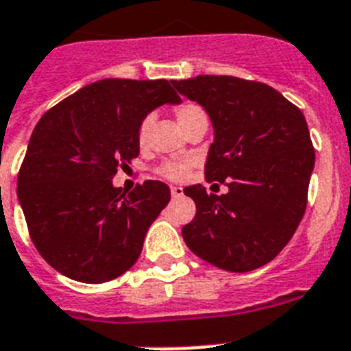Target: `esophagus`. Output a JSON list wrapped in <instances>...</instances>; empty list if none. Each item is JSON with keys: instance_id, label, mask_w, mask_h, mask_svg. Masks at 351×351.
<instances>
[{"instance_id": "1", "label": "esophagus", "mask_w": 351, "mask_h": 351, "mask_svg": "<svg viewBox=\"0 0 351 351\" xmlns=\"http://www.w3.org/2000/svg\"><path fill=\"white\" fill-rule=\"evenodd\" d=\"M170 193H172L173 199H178L183 195V189H181V186H172V189H170Z\"/></svg>"}]
</instances>
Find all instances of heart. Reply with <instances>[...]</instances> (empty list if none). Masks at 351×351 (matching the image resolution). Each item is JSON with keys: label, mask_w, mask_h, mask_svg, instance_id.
Wrapping results in <instances>:
<instances>
[{"label": "heart", "mask_w": 351, "mask_h": 351, "mask_svg": "<svg viewBox=\"0 0 351 351\" xmlns=\"http://www.w3.org/2000/svg\"><path fill=\"white\" fill-rule=\"evenodd\" d=\"M173 114L178 117L179 125L189 132L190 128L199 125V123H208V114L204 110L203 106L193 103V101H181L179 105L173 106ZM154 114H147L143 117L139 127H137V143L145 147L150 136V130L154 127ZM190 167L186 162H178V161H167L162 162L161 167L158 168V173L162 176L165 179H172V181H179V179L186 178Z\"/></svg>", "instance_id": "heart-1"}]
</instances>
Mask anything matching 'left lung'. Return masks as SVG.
Masks as SVG:
<instances>
[{
    "instance_id": "1",
    "label": "left lung",
    "mask_w": 351,
    "mask_h": 351,
    "mask_svg": "<svg viewBox=\"0 0 351 351\" xmlns=\"http://www.w3.org/2000/svg\"><path fill=\"white\" fill-rule=\"evenodd\" d=\"M172 83L208 112L215 137L204 178L228 186L221 195L201 184L184 189L195 203L184 243L221 270L261 268L288 245L306 210L315 162L306 119L259 81L197 75Z\"/></svg>"
}]
</instances>
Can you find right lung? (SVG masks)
<instances>
[{
  "label": "right lung",
  "mask_w": 351,
  "mask_h": 351,
  "mask_svg": "<svg viewBox=\"0 0 351 351\" xmlns=\"http://www.w3.org/2000/svg\"><path fill=\"white\" fill-rule=\"evenodd\" d=\"M179 101L167 80L114 77L41 116L19 168L18 197L36 250L60 274L97 285L134 266L170 189L148 179L127 193L112 179L139 156L143 117Z\"/></svg>",
  "instance_id": "add662e5"
}]
</instances>
